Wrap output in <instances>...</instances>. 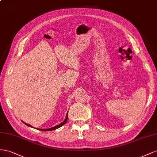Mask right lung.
I'll return each mask as SVG.
<instances>
[{
    "mask_svg": "<svg viewBox=\"0 0 157 157\" xmlns=\"http://www.w3.org/2000/svg\"><path fill=\"white\" fill-rule=\"evenodd\" d=\"M68 113H67L66 116V118H65V120H64L63 121V122H62V123H60V124H59V125H57V126H54V127H52V128H47V129H39V128H33L32 126H31V125H29V124H27V123H25V122H23V121H22V122H24V124H25L26 126H28L31 127V128H35V129H39V130L45 131V132H47V131H52V130H55V129H58V128H59L62 127V126H63V125H64V124H66V121H67V119H68Z\"/></svg>",
    "mask_w": 157,
    "mask_h": 157,
    "instance_id": "add662e5",
    "label": "right lung"
}]
</instances>
